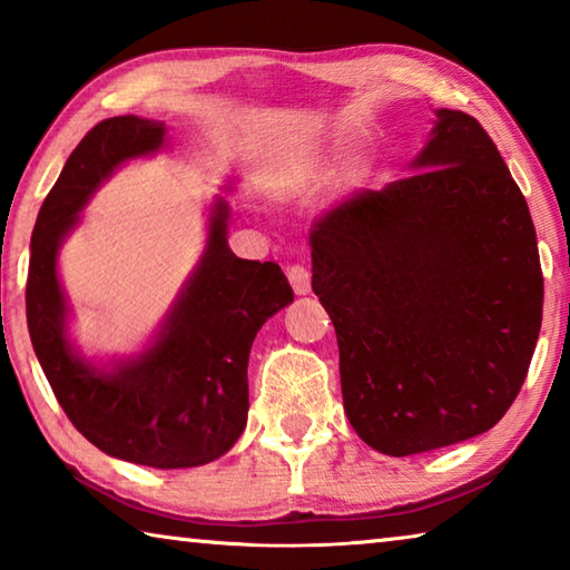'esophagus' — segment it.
Returning <instances> with one entry per match:
<instances>
[{
    "mask_svg": "<svg viewBox=\"0 0 570 570\" xmlns=\"http://www.w3.org/2000/svg\"><path fill=\"white\" fill-rule=\"evenodd\" d=\"M286 276H288V284H292L294 294L304 296L312 292V272L304 264H292L286 268Z\"/></svg>",
    "mask_w": 570,
    "mask_h": 570,
    "instance_id": "esophagus-1",
    "label": "esophagus"
}]
</instances>
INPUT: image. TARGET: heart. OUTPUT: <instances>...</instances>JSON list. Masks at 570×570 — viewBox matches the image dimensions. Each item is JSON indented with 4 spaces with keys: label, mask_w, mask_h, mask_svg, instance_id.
Instances as JSON below:
<instances>
[{
    "label": "heart",
    "mask_w": 570,
    "mask_h": 570,
    "mask_svg": "<svg viewBox=\"0 0 570 570\" xmlns=\"http://www.w3.org/2000/svg\"><path fill=\"white\" fill-rule=\"evenodd\" d=\"M314 170H316V166H304L302 173H306V176H308V173H314Z\"/></svg>",
    "instance_id": "heart-1"
}]
</instances>
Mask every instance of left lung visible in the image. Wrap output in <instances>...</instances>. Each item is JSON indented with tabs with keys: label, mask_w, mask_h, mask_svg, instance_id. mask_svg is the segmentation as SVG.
<instances>
[{
	"label": "left lung",
	"mask_w": 570,
	"mask_h": 570,
	"mask_svg": "<svg viewBox=\"0 0 570 570\" xmlns=\"http://www.w3.org/2000/svg\"><path fill=\"white\" fill-rule=\"evenodd\" d=\"M412 168L316 220L312 288L340 342L344 412L392 458L493 428L543 320L535 226L485 128L438 110Z\"/></svg>",
	"instance_id": "8db88e82"
}]
</instances>
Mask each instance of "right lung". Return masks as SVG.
I'll use <instances>...</instances> for the list:
<instances>
[{
  "mask_svg": "<svg viewBox=\"0 0 570 570\" xmlns=\"http://www.w3.org/2000/svg\"><path fill=\"white\" fill-rule=\"evenodd\" d=\"M166 125L120 115L95 125L67 158L32 230L27 326L67 417L112 458L160 470L196 468L234 448L248 414V352L262 324L294 302L274 262H246L226 244L218 200L198 272L156 344L112 372L77 360L65 336L57 248L77 210L122 160L163 146Z\"/></svg>",
  "mask_w": 570,
  "mask_h": 570,
  "instance_id": "add662e5",
  "label": "right lung"
}]
</instances>
